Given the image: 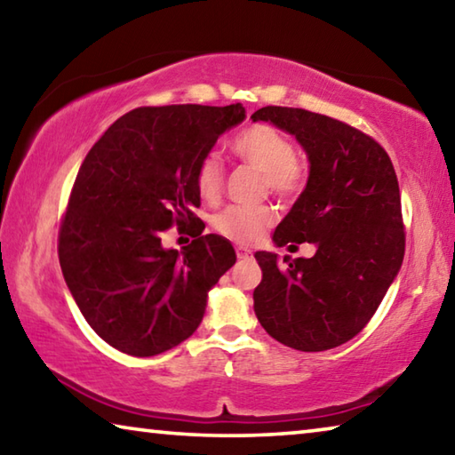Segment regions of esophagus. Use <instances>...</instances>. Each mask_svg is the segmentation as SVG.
Masks as SVG:
<instances>
[{
	"label": "esophagus",
	"instance_id": "34e87169",
	"mask_svg": "<svg viewBox=\"0 0 455 455\" xmlns=\"http://www.w3.org/2000/svg\"><path fill=\"white\" fill-rule=\"evenodd\" d=\"M236 257L238 259H249L251 257V251L244 249V246H236Z\"/></svg>",
	"mask_w": 455,
	"mask_h": 455
}]
</instances>
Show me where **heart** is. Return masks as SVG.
<instances>
[{"instance_id":"heart-1","label":"heart","mask_w":455,"mask_h":455,"mask_svg":"<svg viewBox=\"0 0 455 455\" xmlns=\"http://www.w3.org/2000/svg\"><path fill=\"white\" fill-rule=\"evenodd\" d=\"M235 156L263 172L267 188L275 195H292L303 180V171L295 160V146L279 130L255 124L238 132L230 142ZM225 182V168L217 154H206L196 171V188L204 200H217ZM275 214L268 206H228L217 214L212 227L235 243L251 244L273 225Z\"/></svg>"}]
</instances>
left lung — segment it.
Instances as JSON below:
<instances>
[{
    "instance_id": "obj_1",
    "label": "left lung",
    "mask_w": 455,
    "mask_h": 455,
    "mask_svg": "<svg viewBox=\"0 0 455 455\" xmlns=\"http://www.w3.org/2000/svg\"><path fill=\"white\" fill-rule=\"evenodd\" d=\"M252 122L291 134L309 179L275 228V246L313 243L311 259L257 251L263 281L255 315L276 341L299 351L347 343L373 317L403 263L405 235L394 164L367 134L301 108L265 106Z\"/></svg>"
}]
</instances>
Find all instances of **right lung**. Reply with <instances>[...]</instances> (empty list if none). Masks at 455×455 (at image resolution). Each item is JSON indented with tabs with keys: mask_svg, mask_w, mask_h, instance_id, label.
Returning <instances> with one entry per match:
<instances>
[{
	"mask_svg": "<svg viewBox=\"0 0 455 455\" xmlns=\"http://www.w3.org/2000/svg\"><path fill=\"white\" fill-rule=\"evenodd\" d=\"M243 104L136 108L92 146L76 176L58 255L84 319L114 349L152 357L195 333L209 291L236 263L230 241L203 235L196 171ZM190 221L196 241L166 250L162 233Z\"/></svg>",
	"mask_w": 455,
	"mask_h": 455,
	"instance_id": "1",
	"label": "right lung"
}]
</instances>
